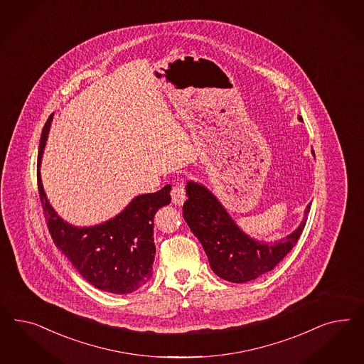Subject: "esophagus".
<instances>
[{
  "instance_id": "34e87169",
  "label": "esophagus",
  "mask_w": 364,
  "mask_h": 364,
  "mask_svg": "<svg viewBox=\"0 0 364 364\" xmlns=\"http://www.w3.org/2000/svg\"><path fill=\"white\" fill-rule=\"evenodd\" d=\"M171 196H172V203L175 205H183L186 198H187L186 196V186L183 183H177L171 192Z\"/></svg>"
}]
</instances>
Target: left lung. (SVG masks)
<instances>
[{"label":"left lung","instance_id":"obj_1","mask_svg":"<svg viewBox=\"0 0 364 364\" xmlns=\"http://www.w3.org/2000/svg\"><path fill=\"white\" fill-rule=\"evenodd\" d=\"M299 120L303 122L300 116ZM186 191L184 220L201 242L212 271L232 283H247L272 271L298 242L311 210L309 203L303 221L291 235L279 242H262L242 232L220 201L204 186L187 181Z\"/></svg>","mask_w":364,"mask_h":364}]
</instances>
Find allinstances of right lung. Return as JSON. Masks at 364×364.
Wrapping results in <instances>:
<instances>
[{
  "label": "right lung",
  "instance_id": "1",
  "mask_svg": "<svg viewBox=\"0 0 364 364\" xmlns=\"http://www.w3.org/2000/svg\"><path fill=\"white\" fill-rule=\"evenodd\" d=\"M53 113L45 122L37 160V183L45 220L55 247L92 286L117 295L131 294L152 277L156 212L171 203V186L139 195L113 219L93 227L63 220L45 195L40 166Z\"/></svg>",
  "mask_w": 364,
  "mask_h": 364
}]
</instances>
